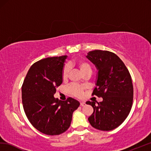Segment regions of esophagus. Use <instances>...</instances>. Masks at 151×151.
Masks as SVG:
<instances>
[{
    "instance_id": "34e87169",
    "label": "esophagus",
    "mask_w": 151,
    "mask_h": 151,
    "mask_svg": "<svg viewBox=\"0 0 151 151\" xmlns=\"http://www.w3.org/2000/svg\"><path fill=\"white\" fill-rule=\"evenodd\" d=\"M86 104V103L84 102V101H81V102L80 103V106H83L84 105Z\"/></svg>"
}]
</instances>
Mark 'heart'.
I'll return each instance as SVG.
<instances>
[{
	"instance_id": "obj_1",
	"label": "heart",
	"mask_w": 151,
	"mask_h": 151,
	"mask_svg": "<svg viewBox=\"0 0 151 151\" xmlns=\"http://www.w3.org/2000/svg\"><path fill=\"white\" fill-rule=\"evenodd\" d=\"M76 65L78 66L80 71L83 75L88 73H91L92 72L91 65H90L88 62L85 60H78L76 62ZM69 71L70 65L69 64H65L62 71V78L63 80H65L68 78ZM68 90L70 94L76 97L81 96L82 95L83 91L82 87L78 85H75V84H71V85L69 86L68 87Z\"/></svg>"
}]
</instances>
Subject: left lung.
<instances>
[{
    "label": "left lung",
    "mask_w": 151,
    "mask_h": 151,
    "mask_svg": "<svg viewBox=\"0 0 151 151\" xmlns=\"http://www.w3.org/2000/svg\"><path fill=\"white\" fill-rule=\"evenodd\" d=\"M87 58L99 70L92 95L103 99L99 103L86 101L93 108L88 120L99 130H113L123 123L131 111L133 101L131 76L123 61L114 52L94 50L88 52Z\"/></svg>",
    "instance_id": "left-lung-1"
}]
</instances>
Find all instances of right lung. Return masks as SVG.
Instances as JSON below:
<instances>
[{"label": "right lung", "mask_w": 151, "mask_h": 151, "mask_svg": "<svg viewBox=\"0 0 151 151\" xmlns=\"http://www.w3.org/2000/svg\"><path fill=\"white\" fill-rule=\"evenodd\" d=\"M67 56L48 57L31 66L22 86L24 112L30 123L47 135H58L68 129L73 113L80 106L68 98L55 99L56 89L62 83V71Z\"/></svg>", "instance_id": "obj_1"}]
</instances>
